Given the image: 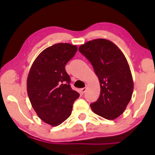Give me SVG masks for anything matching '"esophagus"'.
<instances>
[{"label": "esophagus", "mask_w": 155, "mask_h": 155, "mask_svg": "<svg viewBox=\"0 0 155 155\" xmlns=\"http://www.w3.org/2000/svg\"><path fill=\"white\" fill-rule=\"evenodd\" d=\"M87 91V87H84V88H82V89H81V93L82 94H84L85 92V91Z\"/></svg>", "instance_id": "esophagus-1"}]
</instances>
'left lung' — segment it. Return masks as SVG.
<instances>
[{
    "mask_svg": "<svg viewBox=\"0 0 155 155\" xmlns=\"http://www.w3.org/2000/svg\"><path fill=\"white\" fill-rule=\"evenodd\" d=\"M78 51L92 65L101 84L100 96L90 104L91 109L105 119L117 118L127 108L133 91L132 74L125 56L105 39L89 41Z\"/></svg>",
    "mask_w": 155,
    "mask_h": 155,
    "instance_id": "left-lung-1",
    "label": "left lung"
}]
</instances>
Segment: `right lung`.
<instances>
[{"label":"right lung","instance_id":"right-lung-1","mask_svg":"<svg viewBox=\"0 0 155 155\" xmlns=\"http://www.w3.org/2000/svg\"><path fill=\"white\" fill-rule=\"evenodd\" d=\"M77 51V46L59 43L39 54L27 78V93L33 108L44 122L56 127L71 115L80 94L70 87L65 66Z\"/></svg>","mask_w":155,"mask_h":155}]
</instances>
